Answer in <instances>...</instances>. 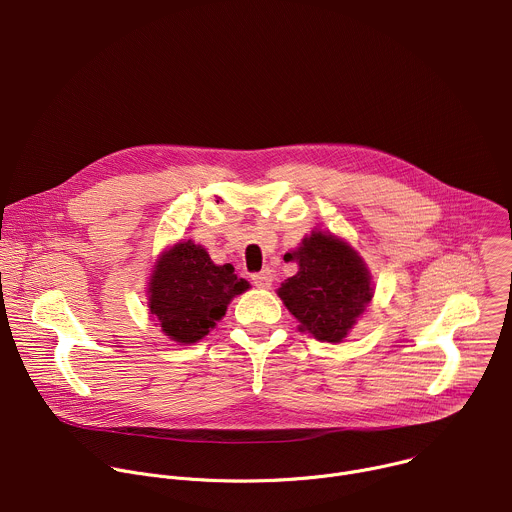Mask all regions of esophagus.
<instances>
[{
    "instance_id": "1",
    "label": "esophagus",
    "mask_w": 512,
    "mask_h": 512,
    "mask_svg": "<svg viewBox=\"0 0 512 512\" xmlns=\"http://www.w3.org/2000/svg\"><path fill=\"white\" fill-rule=\"evenodd\" d=\"M251 281L257 285V287H269L271 281H273V273L269 269H261L259 273H253L251 275Z\"/></svg>"
}]
</instances>
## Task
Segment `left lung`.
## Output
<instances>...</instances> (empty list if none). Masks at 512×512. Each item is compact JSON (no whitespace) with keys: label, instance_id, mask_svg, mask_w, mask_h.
I'll return each mask as SVG.
<instances>
[{"label":"left lung","instance_id":"8db88e82","mask_svg":"<svg viewBox=\"0 0 512 512\" xmlns=\"http://www.w3.org/2000/svg\"><path fill=\"white\" fill-rule=\"evenodd\" d=\"M300 271L279 287V298L302 330L318 340L340 342L373 298L371 275L362 259L340 239L312 233L302 247L285 255Z\"/></svg>","mask_w":512,"mask_h":512}]
</instances>
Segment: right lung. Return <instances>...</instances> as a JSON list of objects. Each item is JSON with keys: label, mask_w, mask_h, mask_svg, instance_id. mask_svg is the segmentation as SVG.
<instances>
[{"label": "right lung", "mask_w": 512, "mask_h": 512, "mask_svg": "<svg viewBox=\"0 0 512 512\" xmlns=\"http://www.w3.org/2000/svg\"><path fill=\"white\" fill-rule=\"evenodd\" d=\"M245 289L249 283L235 275L233 265H214L200 245L186 241L160 257L150 285V312L166 336L192 344L208 334Z\"/></svg>", "instance_id": "1"}]
</instances>
